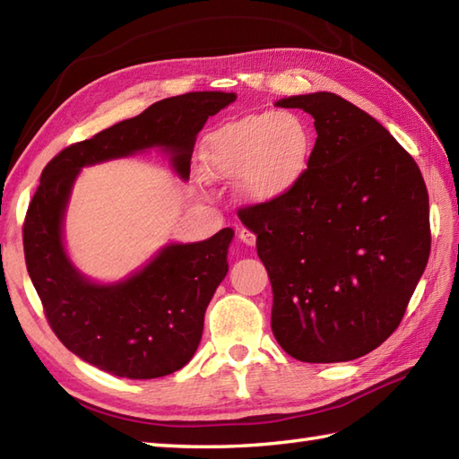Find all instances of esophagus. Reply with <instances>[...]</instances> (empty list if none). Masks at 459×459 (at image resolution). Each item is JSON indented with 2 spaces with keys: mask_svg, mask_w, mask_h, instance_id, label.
Here are the masks:
<instances>
[{
  "mask_svg": "<svg viewBox=\"0 0 459 459\" xmlns=\"http://www.w3.org/2000/svg\"><path fill=\"white\" fill-rule=\"evenodd\" d=\"M238 238H240V242H245L247 247H255L256 245V235L252 230H248V229H240L238 230Z\"/></svg>",
  "mask_w": 459,
  "mask_h": 459,
  "instance_id": "esophagus-1",
  "label": "esophagus"
}]
</instances>
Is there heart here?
<instances>
[{
  "mask_svg": "<svg viewBox=\"0 0 459 459\" xmlns=\"http://www.w3.org/2000/svg\"><path fill=\"white\" fill-rule=\"evenodd\" d=\"M309 153L307 126L291 112L247 114L203 140L209 178H240L238 191L250 203H272L294 191L304 179Z\"/></svg>",
  "mask_w": 459,
  "mask_h": 459,
  "instance_id": "obj_1",
  "label": "heart"
}]
</instances>
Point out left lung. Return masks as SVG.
Returning a JSON list of instances; mask_svg holds the SVG:
<instances>
[{
	"mask_svg": "<svg viewBox=\"0 0 459 459\" xmlns=\"http://www.w3.org/2000/svg\"><path fill=\"white\" fill-rule=\"evenodd\" d=\"M317 140L286 197L238 211L274 294L272 331L290 357L341 363L401 325L430 256V204L412 155L333 92L281 99Z\"/></svg>",
	"mask_w": 459,
	"mask_h": 459,
	"instance_id": "8db88e82",
	"label": "left lung"
}]
</instances>
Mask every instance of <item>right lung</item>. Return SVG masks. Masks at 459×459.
Instances as JSON below:
<instances>
[{"instance_id":"obj_1","label":"right lung","mask_w":459,"mask_h":459,"mask_svg":"<svg viewBox=\"0 0 459 459\" xmlns=\"http://www.w3.org/2000/svg\"><path fill=\"white\" fill-rule=\"evenodd\" d=\"M235 92H187L152 104L135 118L73 143L45 165L23 222L29 278L48 325L86 363L126 378L171 375L191 360L203 335L204 311L229 272L232 229L191 245H169L130 278L94 284L68 260L63 219L76 175L86 165L148 148L171 152L189 178L197 134Z\"/></svg>"}]
</instances>
